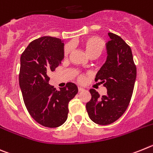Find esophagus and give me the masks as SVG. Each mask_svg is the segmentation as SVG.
<instances>
[{"mask_svg":"<svg viewBox=\"0 0 153 153\" xmlns=\"http://www.w3.org/2000/svg\"><path fill=\"white\" fill-rule=\"evenodd\" d=\"M78 91H84V88L82 87H78Z\"/></svg>","mask_w":153,"mask_h":153,"instance_id":"esophagus-1","label":"esophagus"}]
</instances>
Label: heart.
I'll use <instances>...</instances> for the list:
<instances>
[{"mask_svg": "<svg viewBox=\"0 0 153 153\" xmlns=\"http://www.w3.org/2000/svg\"><path fill=\"white\" fill-rule=\"evenodd\" d=\"M82 46L85 49V51L91 57L92 55H97L99 57L105 50V43L101 38L96 36H91L85 38L82 41ZM72 51V47L71 45H66L64 49V55L68 57ZM78 80L79 82H83L85 80V76L80 75L78 77Z\"/></svg>", "mask_w": 153, "mask_h": 153, "instance_id": "b5f03b06", "label": "heart"}]
</instances>
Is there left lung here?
<instances>
[{
    "instance_id": "8db88e82",
    "label": "left lung",
    "mask_w": 153,
    "mask_h": 153,
    "mask_svg": "<svg viewBox=\"0 0 153 153\" xmlns=\"http://www.w3.org/2000/svg\"><path fill=\"white\" fill-rule=\"evenodd\" d=\"M107 59L98 71L95 81L107 88L105 95L89 90L91 100L86 104L88 116L96 124L109 125L124 114L129 105L136 78V67L131 48L121 37L108 33Z\"/></svg>"
}]
</instances>
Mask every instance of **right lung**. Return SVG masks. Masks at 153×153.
Here are the masks:
<instances>
[{
	"label": "right lung",
	"mask_w": 153,
	"mask_h": 153,
	"mask_svg": "<svg viewBox=\"0 0 153 153\" xmlns=\"http://www.w3.org/2000/svg\"><path fill=\"white\" fill-rule=\"evenodd\" d=\"M64 58L62 40L45 36L34 40L21 56L19 85L24 102L30 116L45 127L56 128L65 123L68 102L78 93L71 82L57 91L50 85L48 76Z\"/></svg>",
	"instance_id": "add662e5"
}]
</instances>
